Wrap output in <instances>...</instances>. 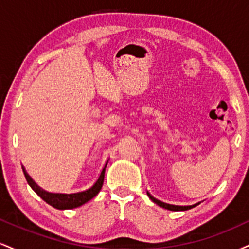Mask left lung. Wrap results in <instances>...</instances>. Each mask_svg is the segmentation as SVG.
<instances>
[{"label":"left lung","mask_w":249,"mask_h":249,"mask_svg":"<svg viewBox=\"0 0 249 249\" xmlns=\"http://www.w3.org/2000/svg\"><path fill=\"white\" fill-rule=\"evenodd\" d=\"M147 196H150V199L152 200L154 204H157V205H158V206H160L162 208H166V210H170V211H187V210H190V208L198 206V205L200 204V202H198V204L193 205V206H176V205H168V204H165V202L159 201V200L154 199L153 196H150V194H148V193H147Z\"/></svg>","instance_id":"obj_1"}]
</instances>
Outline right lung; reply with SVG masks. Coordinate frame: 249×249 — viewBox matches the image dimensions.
Listing matches in <instances>:
<instances>
[{"label":"right lung","mask_w":249,"mask_h":249,"mask_svg":"<svg viewBox=\"0 0 249 249\" xmlns=\"http://www.w3.org/2000/svg\"><path fill=\"white\" fill-rule=\"evenodd\" d=\"M107 167V165H105ZM105 167L103 168L101 176H99L98 180L96 181V184L92 187L89 188V190L84 191V192L79 193H72V194H61V193H49L43 191L42 188H39L35 184V181H33V179L28 176V173L25 172L23 168V173L25 179H27L28 184L30 185V187L33 188L35 192L38 194L41 198L44 200L47 204L51 205L53 207L57 208V210H71V208H76L84 205L85 202L90 201L91 199L95 198L97 194L99 193L101 188L103 186V182H104V174H105Z\"/></svg>","instance_id":"add662e5"}]
</instances>
